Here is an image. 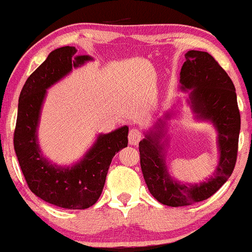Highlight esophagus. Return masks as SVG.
<instances>
[{
    "label": "esophagus",
    "mask_w": 252,
    "mask_h": 252,
    "mask_svg": "<svg viewBox=\"0 0 252 252\" xmlns=\"http://www.w3.org/2000/svg\"><path fill=\"white\" fill-rule=\"evenodd\" d=\"M141 139H142L141 130L138 129V128H132V129L129 130V134H128V142H129V145L136 146Z\"/></svg>",
    "instance_id": "34e87169"
}]
</instances>
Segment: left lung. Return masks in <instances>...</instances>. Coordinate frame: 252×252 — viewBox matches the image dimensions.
Wrapping results in <instances>:
<instances>
[{
    "mask_svg": "<svg viewBox=\"0 0 252 252\" xmlns=\"http://www.w3.org/2000/svg\"><path fill=\"white\" fill-rule=\"evenodd\" d=\"M181 70V89L189 93L195 118L213 124L218 132L219 161L213 176L199 184L172 178L165 164L166 112L139 143L140 164L150 193L163 205L179 207L206 200L233 174L237 158L241 116L233 81L207 52L189 51Z\"/></svg>",
    "mask_w": 252,
    "mask_h": 252,
    "instance_id": "obj_1",
    "label": "left lung"
}]
</instances>
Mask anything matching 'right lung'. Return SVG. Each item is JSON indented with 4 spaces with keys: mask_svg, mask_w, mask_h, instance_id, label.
<instances>
[{
    "mask_svg": "<svg viewBox=\"0 0 252 252\" xmlns=\"http://www.w3.org/2000/svg\"><path fill=\"white\" fill-rule=\"evenodd\" d=\"M76 48L52 51L26 80L19 94L14 147L30 190L44 201L66 210H86L102 194L113 156L128 143V126L99 134L80 161L58 165L45 158L38 143V126L47 89L73 70L94 60Z\"/></svg>",
    "mask_w": 252,
    "mask_h": 252,
    "instance_id": "obj_1",
    "label": "right lung"
}]
</instances>
